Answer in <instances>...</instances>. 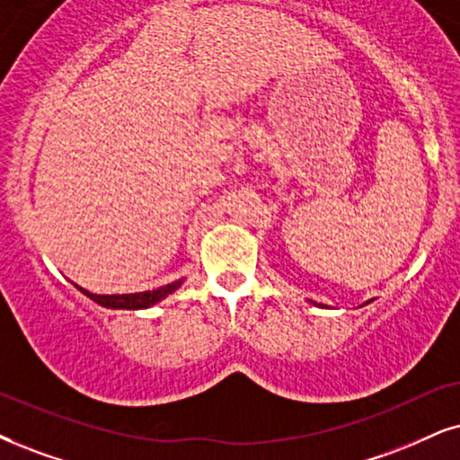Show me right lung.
Segmentation results:
<instances>
[{"label": "right lung", "mask_w": 460, "mask_h": 460, "mask_svg": "<svg viewBox=\"0 0 460 460\" xmlns=\"http://www.w3.org/2000/svg\"><path fill=\"white\" fill-rule=\"evenodd\" d=\"M180 284L182 280L178 282H172L167 284V287H159L155 290H144V293H131V295H95V293H89V290L80 288L86 297L95 301V304H100L103 307H112V310H142V307H150L155 305L156 301L165 299L167 295L173 293V290L180 288Z\"/></svg>", "instance_id": "obj_1"}]
</instances>
